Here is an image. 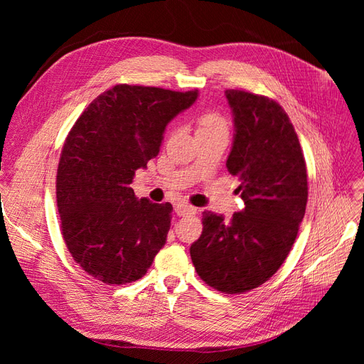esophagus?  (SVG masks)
<instances>
[{"mask_svg":"<svg viewBox=\"0 0 364 364\" xmlns=\"http://www.w3.org/2000/svg\"><path fill=\"white\" fill-rule=\"evenodd\" d=\"M197 213V208L188 205V203H178L176 205V214L183 217V215H191Z\"/></svg>","mask_w":364,"mask_h":364,"instance_id":"obj_1","label":"esophagus"}]
</instances>
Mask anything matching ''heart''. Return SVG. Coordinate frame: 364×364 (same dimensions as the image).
I'll list each match as a JSON object with an SVG mask.
<instances>
[{
    "label": "heart",
    "instance_id": "1",
    "mask_svg": "<svg viewBox=\"0 0 364 364\" xmlns=\"http://www.w3.org/2000/svg\"><path fill=\"white\" fill-rule=\"evenodd\" d=\"M197 126H199L197 132H213L218 129H226V121L217 112H206L197 119Z\"/></svg>",
    "mask_w": 364,
    "mask_h": 364
}]
</instances>
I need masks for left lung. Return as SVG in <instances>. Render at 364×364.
Wrapping results in <instances>:
<instances>
[{"instance_id":"obj_1","label":"left lung","mask_w":364,"mask_h":364,"mask_svg":"<svg viewBox=\"0 0 364 364\" xmlns=\"http://www.w3.org/2000/svg\"><path fill=\"white\" fill-rule=\"evenodd\" d=\"M234 144L226 167L240 181L245 208L230 220L203 213L190 247L199 277L213 289L240 294L269 281L287 258L305 215L304 153L289 115L269 97L226 90Z\"/></svg>"}]
</instances>
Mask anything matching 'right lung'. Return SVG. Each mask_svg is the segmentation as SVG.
<instances>
[{"instance_id": "right-lung-1", "label": "right lung", "mask_w": 364, "mask_h": 364, "mask_svg": "<svg viewBox=\"0 0 364 364\" xmlns=\"http://www.w3.org/2000/svg\"><path fill=\"white\" fill-rule=\"evenodd\" d=\"M197 90L117 85L65 139L56 178L60 229L74 261L107 285L144 277L170 230L173 206L138 199L130 183L158 156L164 132Z\"/></svg>"}]
</instances>
